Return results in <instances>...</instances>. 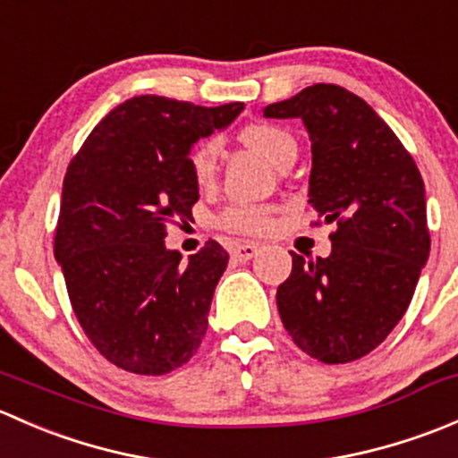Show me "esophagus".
<instances>
[{"mask_svg":"<svg viewBox=\"0 0 458 458\" xmlns=\"http://www.w3.org/2000/svg\"><path fill=\"white\" fill-rule=\"evenodd\" d=\"M259 243H237V246L233 248V259L234 261H250L252 257L259 255Z\"/></svg>","mask_w":458,"mask_h":458,"instance_id":"esophagus-1","label":"esophagus"}]
</instances>
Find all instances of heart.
Listing matches in <instances>:
<instances>
[{
    "mask_svg": "<svg viewBox=\"0 0 458 458\" xmlns=\"http://www.w3.org/2000/svg\"><path fill=\"white\" fill-rule=\"evenodd\" d=\"M239 140L246 143L248 148H252L257 155H261L267 164L276 165V168H281V165L288 164V161L297 159V140H294L285 128L276 126V123H248V126L242 128V132H239ZM188 164H191V173L197 186H210V183L215 182L216 164H219V146H216V141L206 140L197 143L191 150ZM272 215H275V212L267 206L237 203V206H230L228 210L221 212L216 224L224 230H230V233L259 234L270 230Z\"/></svg>",
    "mask_w": 458,
    "mask_h": 458,
    "instance_id": "b5f03b06",
    "label": "heart"
}]
</instances>
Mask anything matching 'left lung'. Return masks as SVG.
Instances as JSON below:
<instances>
[{
    "instance_id": "8db88e82",
    "label": "left lung",
    "mask_w": 458,
    "mask_h": 458,
    "mask_svg": "<svg viewBox=\"0 0 458 458\" xmlns=\"http://www.w3.org/2000/svg\"><path fill=\"white\" fill-rule=\"evenodd\" d=\"M301 119L312 141L308 203L336 224L330 257L293 255L276 308L294 344L323 363L366 357L408 310L429 255L426 186L399 137L354 92L303 88L263 108Z\"/></svg>"
}]
</instances>
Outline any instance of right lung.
I'll return each instance as SVG.
<instances>
[{
  "instance_id": "1",
  "label": "right lung",
  "mask_w": 458,
  "mask_h": 458,
  "mask_svg": "<svg viewBox=\"0 0 458 458\" xmlns=\"http://www.w3.org/2000/svg\"><path fill=\"white\" fill-rule=\"evenodd\" d=\"M242 110L239 101L203 108L132 97L97 123L68 165L55 259L86 336L122 370H174L206 335L228 252L208 242L182 263V252L165 248V224L191 219L199 199L192 143Z\"/></svg>"
}]
</instances>
